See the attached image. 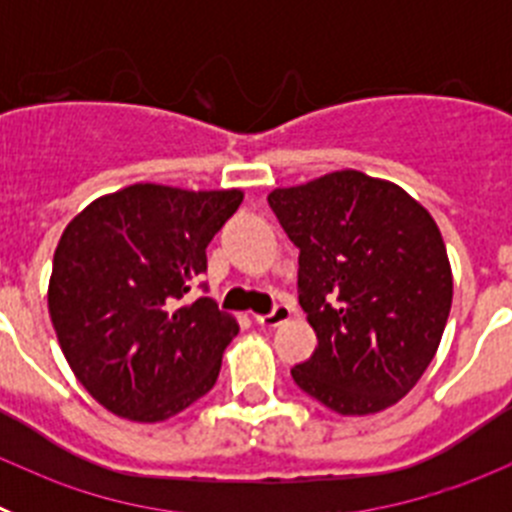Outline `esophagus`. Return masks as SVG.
Listing matches in <instances>:
<instances>
[{"label":"esophagus","instance_id":"34e87169","mask_svg":"<svg viewBox=\"0 0 512 512\" xmlns=\"http://www.w3.org/2000/svg\"><path fill=\"white\" fill-rule=\"evenodd\" d=\"M292 307L289 305H277L274 310L269 312V315H256V323L264 325V328H277V325L287 323L289 318H292Z\"/></svg>","mask_w":512,"mask_h":512}]
</instances>
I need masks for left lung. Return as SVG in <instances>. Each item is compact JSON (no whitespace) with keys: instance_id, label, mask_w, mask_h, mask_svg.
Wrapping results in <instances>:
<instances>
[{"instance_id":"1","label":"left lung","mask_w":512,"mask_h":512,"mask_svg":"<svg viewBox=\"0 0 512 512\" xmlns=\"http://www.w3.org/2000/svg\"><path fill=\"white\" fill-rule=\"evenodd\" d=\"M300 248V305L318 336L292 369L338 415H374L413 390L441 343L454 277L431 212L402 187L343 169L269 194Z\"/></svg>"}]
</instances>
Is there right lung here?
<instances>
[{
	"mask_svg": "<svg viewBox=\"0 0 512 512\" xmlns=\"http://www.w3.org/2000/svg\"><path fill=\"white\" fill-rule=\"evenodd\" d=\"M241 189L130 184L66 225L48 312L74 377L110 413L161 423L212 390L238 320L187 300Z\"/></svg>",
	"mask_w": 512,
	"mask_h": 512,
	"instance_id": "1",
	"label": "right lung"
}]
</instances>
